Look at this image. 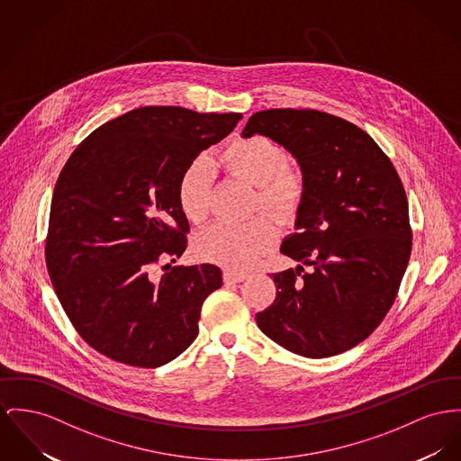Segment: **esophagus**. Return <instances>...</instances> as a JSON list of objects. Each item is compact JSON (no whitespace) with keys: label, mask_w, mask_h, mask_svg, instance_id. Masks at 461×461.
<instances>
[{"label":"esophagus","mask_w":461,"mask_h":461,"mask_svg":"<svg viewBox=\"0 0 461 461\" xmlns=\"http://www.w3.org/2000/svg\"><path fill=\"white\" fill-rule=\"evenodd\" d=\"M248 275L246 273H240V271H230V269H225L223 273V281L225 283H241L245 281Z\"/></svg>","instance_id":"1"}]
</instances>
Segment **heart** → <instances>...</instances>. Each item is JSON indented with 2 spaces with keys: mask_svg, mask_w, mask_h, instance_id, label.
<instances>
[{
  "mask_svg": "<svg viewBox=\"0 0 461 461\" xmlns=\"http://www.w3.org/2000/svg\"><path fill=\"white\" fill-rule=\"evenodd\" d=\"M286 162V150L264 136L236 140L216 157V166L227 175L257 186L258 206L281 220L295 215L304 197L303 175L288 167ZM212 186L213 173L206 158H195L185 167L176 195L180 210L190 223L201 225L206 221ZM275 238V225L264 216L241 225L220 221L195 240V251L206 260L245 269L273 246Z\"/></svg>",
  "mask_w": 461,
  "mask_h": 461,
  "instance_id": "b5f03b06",
  "label": "heart"
}]
</instances>
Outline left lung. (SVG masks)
Returning <instances> with one entry per match:
<instances>
[{"label":"left lung","instance_id":"obj_1","mask_svg":"<svg viewBox=\"0 0 461 461\" xmlns=\"http://www.w3.org/2000/svg\"><path fill=\"white\" fill-rule=\"evenodd\" d=\"M266 136L297 160L304 197L279 251L276 299L257 325L285 349L327 358L367 339L393 304L412 234L403 185L366 131L316 110L257 112L243 138ZM310 267L303 273V266Z\"/></svg>","mask_w":461,"mask_h":461}]
</instances>
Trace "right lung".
I'll return each instance as SVG.
<instances>
[{
  "label": "right lung",
  "mask_w": 461,
  "mask_h": 461,
  "mask_svg": "<svg viewBox=\"0 0 461 461\" xmlns=\"http://www.w3.org/2000/svg\"><path fill=\"white\" fill-rule=\"evenodd\" d=\"M243 119L182 106H143L97 127L54 188L47 269L69 321L101 355L132 367L175 360L199 334L213 264L175 266L188 220L178 204L185 167ZM169 259L158 280L151 266Z\"/></svg>",
  "instance_id": "obj_1"
}]
</instances>
